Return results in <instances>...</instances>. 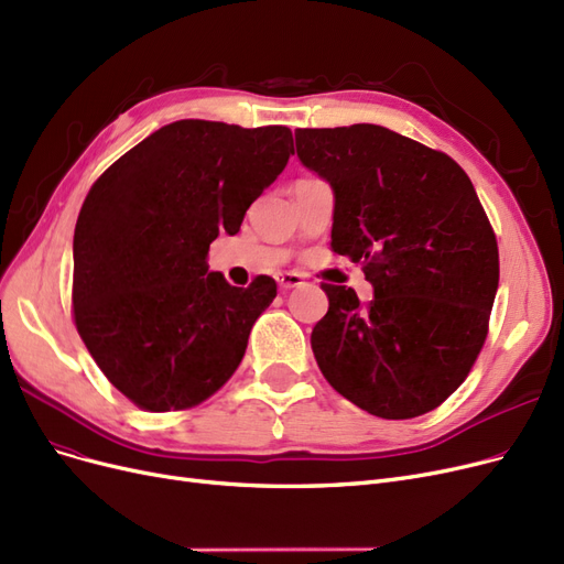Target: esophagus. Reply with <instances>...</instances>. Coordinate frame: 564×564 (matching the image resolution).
I'll return each mask as SVG.
<instances>
[{"label": "esophagus", "instance_id": "1", "mask_svg": "<svg viewBox=\"0 0 564 564\" xmlns=\"http://www.w3.org/2000/svg\"><path fill=\"white\" fill-rule=\"evenodd\" d=\"M276 283L281 290H293V288L304 285V276L297 274V271H285V274L276 276Z\"/></svg>", "mask_w": 564, "mask_h": 564}]
</instances>
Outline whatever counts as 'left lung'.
Listing matches in <instances>:
<instances>
[{"instance_id": "obj_1", "label": "left lung", "mask_w": 564, "mask_h": 564, "mask_svg": "<svg viewBox=\"0 0 564 564\" xmlns=\"http://www.w3.org/2000/svg\"><path fill=\"white\" fill-rule=\"evenodd\" d=\"M300 162L335 193L332 250L362 262L373 297L323 283L311 332L323 377L388 421L457 390L481 350L499 283L497 239L463 166L381 124L297 130Z\"/></svg>"}]
</instances>
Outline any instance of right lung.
<instances>
[{
  "label": "right lung",
  "mask_w": 564,
  "mask_h": 564,
  "mask_svg": "<svg viewBox=\"0 0 564 564\" xmlns=\"http://www.w3.org/2000/svg\"><path fill=\"white\" fill-rule=\"evenodd\" d=\"M293 155L283 124L176 120L104 172L74 229V318L99 369L145 411L195 406L237 371L276 281L208 271Z\"/></svg>",
  "instance_id": "right-lung-1"
}]
</instances>
